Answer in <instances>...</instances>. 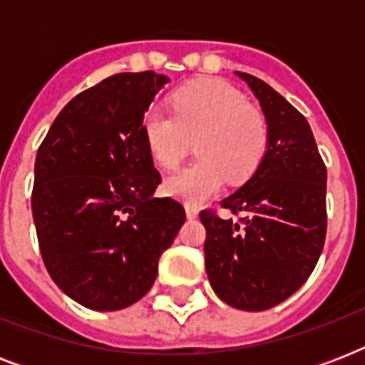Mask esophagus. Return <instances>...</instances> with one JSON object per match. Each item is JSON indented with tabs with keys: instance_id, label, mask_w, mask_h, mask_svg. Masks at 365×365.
Wrapping results in <instances>:
<instances>
[{
	"instance_id": "esophagus-1",
	"label": "esophagus",
	"mask_w": 365,
	"mask_h": 365,
	"mask_svg": "<svg viewBox=\"0 0 365 365\" xmlns=\"http://www.w3.org/2000/svg\"><path fill=\"white\" fill-rule=\"evenodd\" d=\"M185 216H187L189 220H195V217L199 216V210H197V208H195V206L185 205Z\"/></svg>"
}]
</instances>
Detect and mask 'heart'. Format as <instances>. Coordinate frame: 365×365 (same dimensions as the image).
<instances>
[{
  "label": "heart",
  "mask_w": 365,
  "mask_h": 365,
  "mask_svg": "<svg viewBox=\"0 0 365 365\" xmlns=\"http://www.w3.org/2000/svg\"><path fill=\"white\" fill-rule=\"evenodd\" d=\"M172 111L151 106L142 130L148 149L160 168H176L195 143L200 159L165 180L170 197L199 205L220 193L227 178L246 182L267 149L265 117L248 106L233 85L222 79H199L172 96Z\"/></svg>",
  "instance_id": "b5f03b06"
}]
</instances>
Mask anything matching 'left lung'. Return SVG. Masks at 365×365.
I'll use <instances>...</instances> for the list:
<instances>
[{"label": "left lung", "instance_id": "1", "mask_svg": "<svg viewBox=\"0 0 365 365\" xmlns=\"http://www.w3.org/2000/svg\"><path fill=\"white\" fill-rule=\"evenodd\" d=\"M259 100L269 140L257 170L223 208L239 222L200 212L206 274L240 311H267L305 284L326 240V165L307 119L257 77L237 71Z\"/></svg>", "mask_w": 365, "mask_h": 365}]
</instances>
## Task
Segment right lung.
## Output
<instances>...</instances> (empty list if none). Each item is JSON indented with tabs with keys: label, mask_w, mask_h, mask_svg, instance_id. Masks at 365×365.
<instances>
[{
	"label": "right lung",
	"mask_w": 365,
	"mask_h": 365,
	"mask_svg": "<svg viewBox=\"0 0 365 365\" xmlns=\"http://www.w3.org/2000/svg\"><path fill=\"white\" fill-rule=\"evenodd\" d=\"M168 77L117 73L70 100L37 149L31 214L43 263L66 295L119 311L148 294L185 222L160 183L143 113Z\"/></svg>",
	"instance_id": "1"
}]
</instances>
